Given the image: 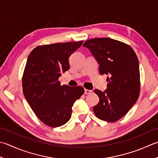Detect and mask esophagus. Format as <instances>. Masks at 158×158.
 I'll use <instances>...</instances> for the list:
<instances>
[{
    "instance_id": "1",
    "label": "esophagus",
    "mask_w": 158,
    "mask_h": 158,
    "mask_svg": "<svg viewBox=\"0 0 158 158\" xmlns=\"http://www.w3.org/2000/svg\"><path fill=\"white\" fill-rule=\"evenodd\" d=\"M92 92V90H91V89H85V94H91Z\"/></svg>"
}]
</instances>
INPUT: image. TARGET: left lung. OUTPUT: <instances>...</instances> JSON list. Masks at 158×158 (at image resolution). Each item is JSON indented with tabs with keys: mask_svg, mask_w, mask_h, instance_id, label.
Listing matches in <instances>:
<instances>
[{
	"mask_svg": "<svg viewBox=\"0 0 158 158\" xmlns=\"http://www.w3.org/2000/svg\"><path fill=\"white\" fill-rule=\"evenodd\" d=\"M87 47L99 64L101 75H107V88L94 89L99 102L93 107L96 116L107 122L123 118L135 103L140 95L139 61L130 46L108 38L88 40Z\"/></svg>",
	"mask_w": 158,
	"mask_h": 158,
	"instance_id": "1",
	"label": "left lung"
}]
</instances>
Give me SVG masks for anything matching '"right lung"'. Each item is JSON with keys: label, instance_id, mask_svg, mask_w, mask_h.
<instances>
[{"label": "right lung", "instance_id": "1", "mask_svg": "<svg viewBox=\"0 0 158 158\" xmlns=\"http://www.w3.org/2000/svg\"><path fill=\"white\" fill-rule=\"evenodd\" d=\"M83 41L38 46L30 52L23 76V94L36 116L51 127L70 120L72 107L84 93L81 86L61 85L59 77L69 69V58Z\"/></svg>", "mask_w": 158, "mask_h": 158}]
</instances>
